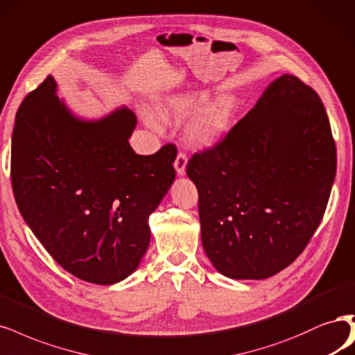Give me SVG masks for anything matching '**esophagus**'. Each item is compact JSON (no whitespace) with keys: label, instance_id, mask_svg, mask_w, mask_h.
<instances>
[{"label":"esophagus","instance_id":"34e87169","mask_svg":"<svg viewBox=\"0 0 355 355\" xmlns=\"http://www.w3.org/2000/svg\"><path fill=\"white\" fill-rule=\"evenodd\" d=\"M187 163H188V157L185 153L179 151L176 155V160H175V168L178 175H185V168H187Z\"/></svg>","mask_w":355,"mask_h":355}]
</instances>
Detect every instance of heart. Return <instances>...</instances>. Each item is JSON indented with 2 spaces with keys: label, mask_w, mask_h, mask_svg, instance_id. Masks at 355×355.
<instances>
[{
  "label": "heart",
  "mask_w": 355,
  "mask_h": 355,
  "mask_svg": "<svg viewBox=\"0 0 355 355\" xmlns=\"http://www.w3.org/2000/svg\"><path fill=\"white\" fill-rule=\"evenodd\" d=\"M209 100V95L205 92H183L175 96H170L162 105L157 107V114L162 119L167 120L173 119H185L198 110ZM232 112H234V103L229 98H220L202 108L198 116L193 119L189 126V137L193 142L200 145L210 146L216 144L225 135L230 125ZM151 123L155 120L151 114L146 116Z\"/></svg>",
  "instance_id": "heart-1"
}]
</instances>
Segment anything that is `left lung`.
I'll list each match as a JSON object with an SVG mask.
<instances>
[{"instance_id": "left-lung-1", "label": "left lung", "mask_w": 355, "mask_h": 355, "mask_svg": "<svg viewBox=\"0 0 355 355\" xmlns=\"http://www.w3.org/2000/svg\"><path fill=\"white\" fill-rule=\"evenodd\" d=\"M187 173L217 270L232 279L284 270L319 227L335 180L336 146L320 96L297 76L277 78L222 139L191 157Z\"/></svg>"}]
</instances>
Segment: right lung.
Wrapping results in <instances>:
<instances>
[{
	"label": "right lung",
	"mask_w": 355,
	"mask_h": 355,
	"mask_svg": "<svg viewBox=\"0 0 355 355\" xmlns=\"http://www.w3.org/2000/svg\"><path fill=\"white\" fill-rule=\"evenodd\" d=\"M55 88L48 76L17 110L11 187L24 222L64 270L112 285L137 270L150 245L148 217L175 180L178 150L135 154L130 110L83 121Z\"/></svg>",
	"instance_id": "add662e5"
}]
</instances>
